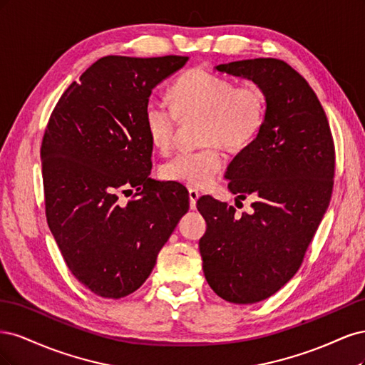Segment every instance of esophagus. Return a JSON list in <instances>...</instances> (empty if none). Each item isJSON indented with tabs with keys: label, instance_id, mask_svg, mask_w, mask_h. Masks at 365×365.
<instances>
[{
	"label": "esophagus",
	"instance_id": "obj_1",
	"mask_svg": "<svg viewBox=\"0 0 365 365\" xmlns=\"http://www.w3.org/2000/svg\"><path fill=\"white\" fill-rule=\"evenodd\" d=\"M197 197H200V192H197L196 189H189V201H190V208H195L196 207V201Z\"/></svg>",
	"mask_w": 365,
	"mask_h": 365
}]
</instances>
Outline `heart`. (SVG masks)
Segmentation results:
<instances>
[{
  "label": "heart",
  "instance_id": "heart-1",
  "mask_svg": "<svg viewBox=\"0 0 365 365\" xmlns=\"http://www.w3.org/2000/svg\"><path fill=\"white\" fill-rule=\"evenodd\" d=\"M170 105L149 101L143 109V125L152 146H172L176 120L200 117L196 150H182L165 161L160 175L165 181L207 187L225 168V146L245 150L257 138L267 115L264 94L256 83L235 85L233 81L204 68H192L176 77L169 88Z\"/></svg>",
  "mask_w": 365,
  "mask_h": 365
}]
</instances>
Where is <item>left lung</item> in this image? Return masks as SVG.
I'll return each mask as SVG.
<instances>
[{
	"instance_id": "1",
	"label": "left lung",
	"mask_w": 365,
	"mask_h": 365,
	"mask_svg": "<svg viewBox=\"0 0 365 365\" xmlns=\"http://www.w3.org/2000/svg\"><path fill=\"white\" fill-rule=\"evenodd\" d=\"M216 70L251 79L267 101L257 138L225 173L239 200L252 195L251 212L239 216L212 196L196 204L207 222L200 251L210 288L230 303L251 304L302 267L332 196L335 146L317 94L284 61L247 59Z\"/></svg>"
}]
</instances>
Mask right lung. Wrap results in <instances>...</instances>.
Masks as SVG:
<instances>
[{
  "label": "right lung",
  "mask_w": 365,
  "mask_h": 365,
  "mask_svg": "<svg viewBox=\"0 0 365 365\" xmlns=\"http://www.w3.org/2000/svg\"><path fill=\"white\" fill-rule=\"evenodd\" d=\"M187 59L101 58L65 90L43 132L47 224L71 274L96 295L137 291L189 210L185 187L149 178L153 146L143 125L153 88ZM130 186L135 197L120 205Z\"/></svg>",
  "instance_id": "right-lung-1"
}]
</instances>
